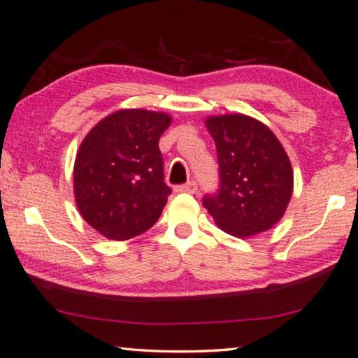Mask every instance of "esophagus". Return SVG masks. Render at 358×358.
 Wrapping results in <instances>:
<instances>
[{"label": "esophagus", "mask_w": 358, "mask_h": 358, "mask_svg": "<svg viewBox=\"0 0 358 358\" xmlns=\"http://www.w3.org/2000/svg\"><path fill=\"white\" fill-rule=\"evenodd\" d=\"M178 191H181V193L194 194V193H198V183H196V181H188V183L181 185Z\"/></svg>", "instance_id": "esophagus-1"}]
</instances>
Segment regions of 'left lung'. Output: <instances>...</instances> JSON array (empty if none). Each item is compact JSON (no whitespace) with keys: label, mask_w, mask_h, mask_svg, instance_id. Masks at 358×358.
Returning a JSON list of instances; mask_svg holds the SVG:
<instances>
[{"label":"left lung","mask_w":358,"mask_h":358,"mask_svg":"<svg viewBox=\"0 0 358 358\" xmlns=\"http://www.w3.org/2000/svg\"><path fill=\"white\" fill-rule=\"evenodd\" d=\"M219 162V189L204 208L227 234L245 238L282 219L294 189V170L273 131L246 115L206 120Z\"/></svg>","instance_id":"obj_1"}]
</instances>
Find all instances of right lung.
I'll use <instances>...</instances> for the list:
<instances>
[{
  "instance_id": "obj_1",
  "label": "right lung",
  "mask_w": 358,
  "mask_h": 358,
  "mask_svg": "<svg viewBox=\"0 0 358 358\" xmlns=\"http://www.w3.org/2000/svg\"><path fill=\"white\" fill-rule=\"evenodd\" d=\"M167 113L118 110L95 124L74 164V196L80 215L110 240L149 230L167 204L159 139L170 127Z\"/></svg>"
}]
</instances>
